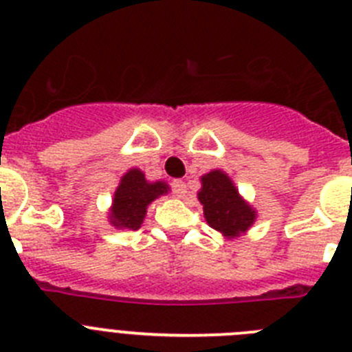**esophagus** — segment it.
Returning <instances> with one entry per match:
<instances>
[{"instance_id": "34e87169", "label": "esophagus", "mask_w": 352, "mask_h": 352, "mask_svg": "<svg viewBox=\"0 0 352 352\" xmlns=\"http://www.w3.org/2000/svg\"><path fill=\"white\" fill-rule=\"evenodd\" d=\"M173 192L178 197H183V195L186 194V183L183 182V179H176V182H173Z\"/></svg>"}]
</instances>
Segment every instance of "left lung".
<instances>
[{
    "instance_id": "1",
    "label": "left lung",
    "mask_w": 352,
    "mask_h": 352,
    "mask_svg": "<svg viewBox=\"0 0 352 352\" xmlns=\"http://www.w3.org/2000/svg\"><path fill=\"white\" fill-rule=\"evenodd\" d=\"M197 199L203 204L208 226L226 239L245 234L257 219L256 208L241 197L234 182L222 169H213L201 176Z\"/></svg>"
}]
</instances>
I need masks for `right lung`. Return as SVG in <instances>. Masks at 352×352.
I'll return each instance as SVG.
<instances>
[{"mask_svg": "<svg viewBox=\"0 0 352 352\" xmlns=\"http://www.w3.org/2000/svg\"><path fill=\"white\" fill-rule=\"evenodd\" d=\"M169 190L166 182H148L141 169H129L121 176L120 185L114 192L113 204L107 211L109 222L116 229L135 231L144 222L149 204Z\"/></svg>", "mask_w": 352, "mask_h": 352, "instance_id": "add662e5", "label": "right lung"}]
</instances>
